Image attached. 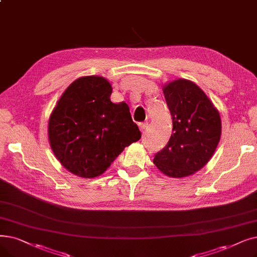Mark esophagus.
<instances>
[{
    "mask_svg": "<svg viewBox=\"0 0 257 257\" xmlns=\"http://www.w3.org/2000/svg\"><path fill=\"white\" fill-rule=\"evenodd\" d=\"M140 129H141V131L143 132V133H145L147 131V129H148V122H140Z\"/></svg>",
    "mask_w": 257,
    "mask_h": 257,
    "instance_id": "obj_1",
    "label": "esophagus"
}]
</instances>
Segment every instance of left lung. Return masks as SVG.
I'll return each mask as SVG.
<instances>
[{
    "label": "left lung",
    "mask_w": 257,
    "mask_h": 257,
    "mask_svg": "<svg viewBox=\"0 0 257 257\" xmlns=\"http://www.w3.org/2000/svg\"><path fill=\"white\" fill-rule=\"evenodd\" d=\"M164 95L173 130L153 163L166 175L185 177L202 169L213 155L220 139V116L205 92L190 81L169 83Z\"/></svg>",
    "instance_id": "8db88e82"
}]
</instances>
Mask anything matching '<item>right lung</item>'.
<instances>
[{
  "mask_svg": "<svg viewBox=\"0 0 257 257\" xmlns=\"http://www.w3.org/2000/svg\"><path fill=\"white\" fill-rule=\"evenodd\" d=\"M111 92L104 77H80L66 89L50 115L51 149L75 175H101L125 147L142 138L128 105L111 102Z\"/></svg>",
  "mask_w": 257,
  "mask_h": 257,
  "instance_id": "add662e5",
  "label": "right lung"
}]
</instances>
